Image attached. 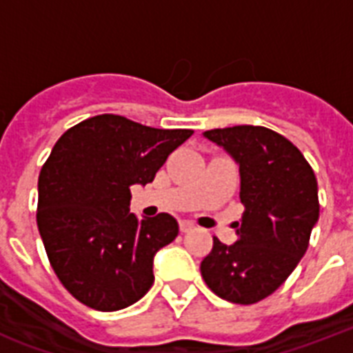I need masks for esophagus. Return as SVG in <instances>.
<instances>
[{"label": "esophagus", "instance_id": "obj_1", "mask_svg": "<svg viewBox=\"0 0 353 353\" xmlns=\"http://www.w3.org/2000/svg\"><path fill=\"white\" fill-rule=\"evenodd\" d=\"M179 229H181V232H190V231H194V223L192 221L183 220L181 223H179Z\"/></svg>", "mask_w": 353, "mask_h": 353}]
</instances>
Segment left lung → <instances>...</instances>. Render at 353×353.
<instances>
[{
    "label": "left lung",
    "instance_id": "obj_1",
    "mask_svg": "<svg viewBox=\"0 0 353 353\" xmlns=\"http://www.w3.org/2000/svg\"><path fill=\"white\" fill-rule=\"evenodd\" d=\"M203 137L221 146L240 166L238 241L214 238L201 262V276L216 295L254 304L293 273L319 220V188L301 150L263 126L218 128Z\"/></svg>",
    "mask_w": 353,
    "mask_h": 353
}]
</instances>
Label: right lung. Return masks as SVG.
I'll return each mask as SVG.
<instances>
[{"label": "right lung", "mask_w": 353, "mask_h": 353, "mask_svg": "<svg viewBox=\"0 0 353 353\" xmlns=\"http://www.w3.org/2000/svg\"><path fill=\"white\" fill-rule=\"evenodd\" d=\"M192 133L106 113L58 139L38 177L36 221L54 273L77 301L117 312L148 293L154 256L179 225L166 212L137 220L130 187L154 181Z\"/></svg>", "instance_id": "right-lung-1"}]
</instances>
